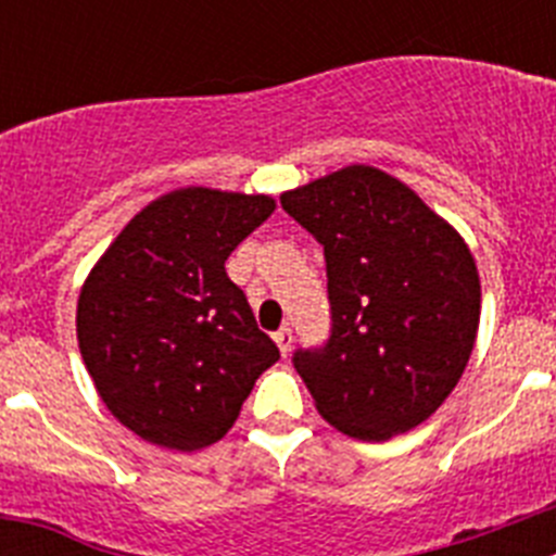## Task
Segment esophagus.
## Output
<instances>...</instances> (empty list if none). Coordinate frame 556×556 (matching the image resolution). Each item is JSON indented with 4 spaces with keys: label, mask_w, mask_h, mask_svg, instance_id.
Masks as SVG:
<instances>
[{
    "label": "esophagus",
    "mask_w": 556,
    "mask_h": 556,
    "mask_svg": "<svg viewBox=\"0 0 556 556\" xmlns=\"http://www.w3.org/2000/svg\"><path fill=\"white\" fill-rule=\"evenodd\" d=\"M273 337H275V345L281 348V353H283V356H287V353L292 351V342H294V337H292V328H289V326H283L281 331H275Z\"/></svg>",
    "instance_id": "1"
}]
</instances>
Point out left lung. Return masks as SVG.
<instances>
[{"instance_id": "left-lung-1", "label": "left lung", "mask_w": 556, "mask_h": 556, "mask_svg": "<svg viewBox=\"0 0 556 556\" xmlns=\"http://www.w3.org/2000/svg\"><path fill=\"white\" fill-rule=\"evenodd\" d=\"M281 205L326 255L331 331L292 356L317 412L367 443L420 426L473 351L481 287L468 244L372 166L287 191Z\"/></svg>"}]
</instances>
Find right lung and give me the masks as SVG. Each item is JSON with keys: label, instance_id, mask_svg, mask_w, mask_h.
I'll return each mask as SVG.
<instances>
[{"label": "right lung", "instance_id": "add662e5", "mask_svg": "<svg viewBox=\"0 0 556 556\" xmlns=\"http://www.w3.org/2000/svg\"><path fill=\"white\" fill-rule=\"evenodd\" d=\"M275 211L264 194L178 189L105 250L77 303V339L111 415L147 443L198 451L228 434L281 353L225 273Z\"/></svg>", "mask_w": 556, "mask_h": 556}]
</instances>
